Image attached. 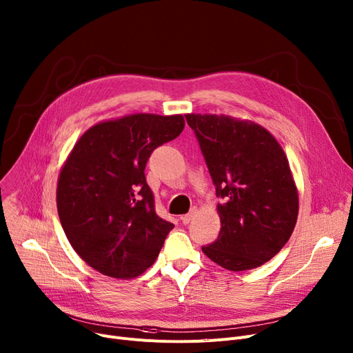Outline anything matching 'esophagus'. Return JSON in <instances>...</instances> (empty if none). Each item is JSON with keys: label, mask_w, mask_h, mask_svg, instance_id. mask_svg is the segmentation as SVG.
Here are the masks:
<instances>
[{"label": "esophagus", "mask_w": 353, "mask_h": 353, "mask_svg": "<svg viewBox=\"0 0 353 353\" xmlns=\"http://www.w3.org/2000/svg\"><path fill=\"white\" fill-rule=\"evenodd\" d=\"M196 214H198V210L195 208V206H194V208L188 212V214H186V215H182L181 216V221H182V223H185V225H188L195 216H196Z\"/></svg>", "instance_id": "esophagus-1"}]
</instances>
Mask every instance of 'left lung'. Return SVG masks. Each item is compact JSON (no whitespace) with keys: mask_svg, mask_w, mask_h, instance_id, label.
Returning <instances> with one entry per match:
<instances>
[{"mask_svg":"<svg viewBox=\"0 0 353 353\" xmlns=\"http://www.w3.org/2000/svg\"><path fill=\"white\" fill-rule=\"evenodd\" d=\"M222 198L221 231L202 252L241 272L272 259L291 238L299 196L288 158L259 123L230 115L186 114Z\"/></svg>","mask_w":353,"mask_h":353,"instance_id":"left-lung-1","label":"left lung"}]
</instances>
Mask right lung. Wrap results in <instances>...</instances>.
Returning a JSON list of instances; mask_svg holds the SVG:
<instances>
[{"label":"right lung","instance_id":"1","mask_svg":"<svg viewBox=\"0 0 353 353\" xmlns=\"http://www.w3.org/2000/svg\"><path fill=\"white\" fill-rule=\"evenodd\" d=\"M185 127L182 115L131 114L101 121L75 142L57 185L58 216L71 246L95 271L139 276L174 223L155 212L145 167Z\"/></svg>","mask_w":353,"mask_h":353}]
</instances>
